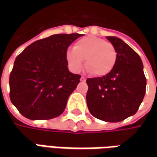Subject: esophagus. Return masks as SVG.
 Returning a JSON list of instances; mask_svg holds the SVG:
<instances>
[{
	"mask_svg": "<svg viewBox=\"0 0 157 157\" xmlns=\"http://www.w3.org/2000/svg\"><path fill=\"white\" fill-rule=\"evenodd\" d=\"M86 77L85 76H83V75H82V77H81V82H86Z\"/></svg>",
	"mask_w": 157,
	"mask_h": 157,
	"instance_id": "esophagus-1",
	"label": "esophagus"
}]
</instances>
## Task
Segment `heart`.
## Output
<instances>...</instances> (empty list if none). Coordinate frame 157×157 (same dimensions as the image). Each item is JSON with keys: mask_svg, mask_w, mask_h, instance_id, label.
<instances>
[{"mask_svg": "<svg viewBox=\"0 0 157 157\" xmlns=\"http://www.w3.org/2000/svg\"><path fill=\"white\" fill-rule=\"evenodd\" d=\"M65 59L70 68L78 72L86 60V68L96 76L108 75L114 68L117 51L114 46L102 39L87 36L76 42L74 48L66 51Z\"/></svg>", "mask_w": 157, "mask_h": 157, "instance_id": "b5f03b06", "label": "heart"}]
</instances>
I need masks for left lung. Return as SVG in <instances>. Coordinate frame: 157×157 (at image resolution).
<instances>
[{
    "instance_id": "obj_1",
    "label": "left lung",
    "mask_w": 157,
    "mask_h": 157,
    "mask_svg": "<svg viewBox=\"0 0 157 157\" xmlns=\"http://www.w3.org/2000/svg\"><path fill=\"white\" fill-rule=\"evenodd\" d=\"M107 39L116 48V65L108 75L86 80V103L93 117L115 123L138 111L145 97L146 78L138 54L118 38Z\"/></svg>"
}]
</instances>
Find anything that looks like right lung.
I'll list each match as a JSON object with an SVG mask.
<instances>
[{"instance_id":"right-lung-1","label":"right lung","mask_w":157,"mask_h":157,"mask_svg":"<svg viewBox=\"0 0 157 157\" xmlns=\"http://www.w3.org/2000/svg\"><path fill=\"white\" fill-rule=\"evenodd\" d=\"M82 34H55L33 42L19 55L9 77L10 99L32 120L56 118L64 112L81 75L69 71L67 48Z\"/></svg>"}]
</instances>
